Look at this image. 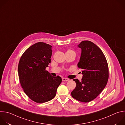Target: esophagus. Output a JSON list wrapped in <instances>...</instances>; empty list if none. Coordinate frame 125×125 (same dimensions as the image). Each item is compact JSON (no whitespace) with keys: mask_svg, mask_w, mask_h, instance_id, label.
Masks as SVG:
<instances>
[{"mask_svg":"<svg viewBox=\"0 0 125 125\" xmlns=\"http://www.w3.org/2000/svg\"><path fill=\"white\" fill-rule=\"evenodd\" d=\"M62 81H63V82H67V81H69V79L68 78H62Z\"/></svg>","mask_w":125,"mask_h":125,"instance_id":"esophagus-1","label":"esophagus"}]
</instances>
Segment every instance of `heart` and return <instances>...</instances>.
<instances>
[{
	"instance_id": "1",
	"label": "heart",
	"mask_w": 125,
	"mask_h": 125,
	"mask_svg": "<svg viewBox=\"0 0 125 125\" xmlns=\"http://www.w3.org/2000/svg\"><path fill=\"white\" fill-rule=\"evenodd\" d=\"M69 51H73L72 50H69L67 52H69Z\"/></svg>"
}]
</instances>
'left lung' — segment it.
<instances>
[{
    "instance_id": "1",
    "label": "left lung",
    "mask_w": 125,
    "mask_h": 125,
    "mask_svg": "<svg viewBox=\"0 0 125 125\" xmlns=\"http://www.w3.org/2000/svg\"><path fill=\"white\" fill-rule=\"evenodd\" d=\"M78 47L82 49L78 67L83 70L82 81L74 79L76 86L72 96L83 102L95 99L103 90L109 78L108 63L102 50L88 41L82 42Z\"/></svg>"
}]
</instances>
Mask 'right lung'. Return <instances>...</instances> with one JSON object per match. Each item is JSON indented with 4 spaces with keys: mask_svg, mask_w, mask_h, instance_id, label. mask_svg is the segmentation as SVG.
Returning <instances> with one entry per match:
<instances>
[{
    "mask_svg": "<svg viewBox=\"0 0 125 125\" xmlns=\"http://www.w3.org/2000/svg\"><path fill=\"white\" fill-rule=\"evenodd\" d=\"M52 46L39 42L29 47L18 64V75L24 92L32 101L42 103L51 100L62 82L45 70L51 62Z\"/></svg>",
    "mask_w": 125,
    "mask_h": 125,
    "instance_id": "obj_1",
    "label": "right lung"
}]
</instances>
